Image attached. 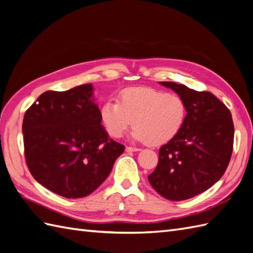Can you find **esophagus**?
<instances>
[{
    "label": "esophagus",
    "mask_w": 253,
    "mask_h": 253,
    "mask_svg": "<svg viewBox=\"0 0 253 253\" xmlns=\"http://www.w3.org/2000/svg\"><path fill=\"white\" fill-rule=\"evenodd\" d=\"M139 148L136 147H131V146H126V152H134V151H139Z\"/></svg>",
    "instance_id": "obj_1"
}]
</instances>
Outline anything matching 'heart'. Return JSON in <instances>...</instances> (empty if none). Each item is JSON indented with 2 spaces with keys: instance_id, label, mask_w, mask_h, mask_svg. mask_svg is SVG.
I'll list each match as a JSON object with an SVG mask.
<instances>
[{
  "instance_id": "b5f03b06",
  "label": "heart",
  "mask_w": 253,
  "mask_h": 253,
  "mask_svg": "<svg viewBox=\"0 0 253 253\" xmlns=\"http://www.w3.org/2000/svg\"><path fill=\"white\" fill-rule=\"evenodd\" d=\"M187 114V104L181 96L151 87L123 90L118 102L107 101L101 108V118L110 136L121 137L133 123L132 136L152 146L174 139Z\"/></svg>"
}]
</instances>
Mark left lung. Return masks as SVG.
<instances>
[{"mask_svg":"<svg viewBox=\"0 0 253 253\" xmlns=\"http://www.w3.org/2000/svg\"><path fill=\"white\" fill-rule=\"evenodd\" d=\"M160 84L183 98L188 114L179 134L160 148L159 163L148 180L165 199L188 200L223 176L233 151L232 115L211 92L171 82Z\"/></svg>","mask_w":253,"mask_h":253,"instance_id":"obj_1","label":"left lung"}]
</instances>
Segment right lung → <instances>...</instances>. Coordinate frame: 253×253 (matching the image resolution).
<instances>
[{"label": "right lung", "mask_w": 253, "mask_h": 253, "mask_svg": "<svg viewBox=\"0 0 253 253\" xmlns=\"http://www.w3.org/2000/svg\"><path fill=\"white\" fill-rule=\"evenodd\" d=\"M92 84L46 91L23 117L24 157L34 179L66 199L101 186L125 146L108 137Z\"/></svg>", "instance_id": "1"}]
</instances>
